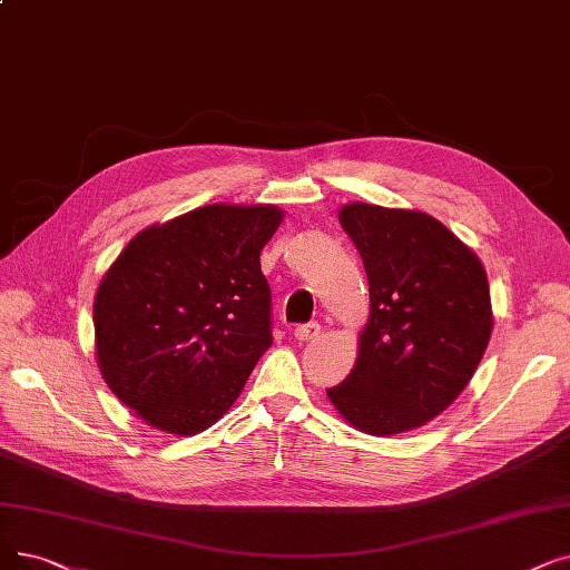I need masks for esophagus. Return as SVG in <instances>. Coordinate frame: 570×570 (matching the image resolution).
<instances>
[{
	"label": "esophagus",
	"mask_w": 570,
	"mask_h": 570,
	"mask_svg": "<svg viewBox=\"0 0 570 570\" xmlns=\"http://www.w3.org/2000/svg\"><path fill=\"white\" fill-rule=\"evenodd\" d=\"M318 333H321V326L316 324V321H309V324H303V326H298V328L293 331L295 340H301V342H309V340H314Z\"/></svg>",
	"instance_id": "obj_1"
}]
</instances>
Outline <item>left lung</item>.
Here are the masks:
<instances>
[{"label": "left lung", "instance_id": "1", "mask_svg": "<svg viewBox=\"0 0 570 570\" xmlns=\"http://www.w3.org/2000/svg\"><path fill=\"white\" fill-rule=\"evenodd\" d=\"M340 224L363 258L370 316L354 370L328 399L370 435L424 426L459 399L484 356L493 326L487 272L424 212L352 203Z\"/></svg>", "mask_w": 570, "mask_h": 570}]
</instances>
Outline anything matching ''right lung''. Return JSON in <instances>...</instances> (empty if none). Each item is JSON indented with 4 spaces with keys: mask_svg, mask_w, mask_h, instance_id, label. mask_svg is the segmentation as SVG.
Returning <instances> with one entry per match:
<instances>
[{
    "mask_svg": "<svg viewBox=\"0 0 570 570\" xmlns=\"http://www.w3.org/2000/svg\"><path fill=\"white\" fill-rule=\"evenodd\" d=\"M284 212L209 205L141 230L92 305L97 365L122 405L193 435L237 401L272 344L261 252Z\"/></svg>",
    "mask_w": 570,
    "mask_h": 570,
    "instance_id": "obj_1",
    "label": "right lung"
}]
</instances>
